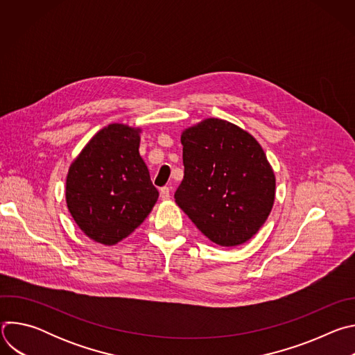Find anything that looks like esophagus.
Listing matches in <instances>:
<instances>
[{
	"label": "esophagus",
	"instance_id": "esophagus-1",
	"mask_svg": "<svg viewBox=\"0 0 355 355\" xmlns=\"http://www.w3.org/2000/svg\"><path fill=\"white\" fill-rule=\"evenodd\" d=\"M160 198H162L163 200L170 199V187H163V188H160Z\"/></svg>",
	"mask_w": 355,
	"mask_h": 355
}]
</instances>
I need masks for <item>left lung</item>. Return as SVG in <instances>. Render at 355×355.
<instances>
[{
  "mask_svg": "<svg viewBox=\"0 0 355 355\" xmlns=\"http://www.w3.org/2000/svg\"><path fill=\"white\" fill-rule=\"evenodd\" d=\"M184 178L177 205L211 241L233 247L254 236L275 198L264 150L239 126L211 118L181 135Z\"/></svg>",
  "mask_w": 355,
  "mask_h": 355,
  "instance_id": "8db88e82",
  "label": "left lung"
}]
</instances>
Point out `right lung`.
Segmentation results:
<instances>
[{"instance_id":"right-lung-1","label":"right lung","mask_w":355,"mask_h":355,"mask_svg":"<svg viewBox=\"0 0 355 355\" xmlns=\"http://www.w3.org/2000/svg\"><path fill=\"white\" fill-rule=\"evenodd\" d=\"M140 129H101L73 162L66 181L69 211L92 240L112 245L153 209L159 191L139 155Z\"/></svg>"}]
</instances>
